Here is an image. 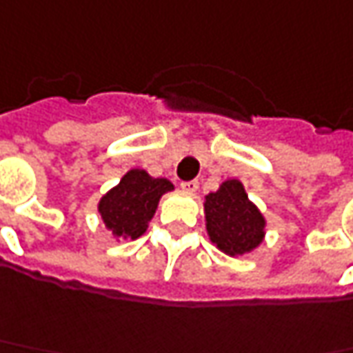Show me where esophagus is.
Returning a JSON list of instances; mask_svg holds the SVG:
<instances>
[{
  "label": "esophagus",
  "mask_w": 353,
  "mask_h": 353,
  "mask_svg": "<svg viewBox=\"0 0 353 353\" xmlns=\"http://www.w3.org/2000/svg\"><path fill=\"white\" fill-rule=\"evenodd\" d=\"M197 189H199V181H195V179L181 183V191H185V193H195Z\"/></svg>",
  "instance_id": "34e87169"
}]
</instances>
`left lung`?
<instances>
[{"instance_id": "obj_1", "label": "left lung", "mask_w": 353, "mask_h": 353, "mask_svg": "<svg viewBox=\"0 0 353 353\" xmlns=\"http://www.w3.org/2000/svg\"><path fill=\"white\" fill-rule=\"evenodd\" d=\"M205 223L211 242L232 258L258 248L265 236V219L238 179H226L205 197Z\"/></svg>"}]
</instances>
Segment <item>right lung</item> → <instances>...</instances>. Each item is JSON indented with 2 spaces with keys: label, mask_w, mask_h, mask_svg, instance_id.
<instances>
[{
  "label": "right lung",
  "mask_w": 353,
  "mask_h": 353,
  "mask_svg": "<svg viewBox=\"0 0 353 353\" xmlns=\"http://www.w3.org/2000/svg\"><path fill=\"white\" fill-rule=\"evenodd\" d=\"M172 189V181L165 177L148 176L144 170H130L121 177L119 185L101 197L97 211L117 240H137L146 232L160 197Z\"/></svg>",
  "instance_id": "obj_1"
}]
</instances>
